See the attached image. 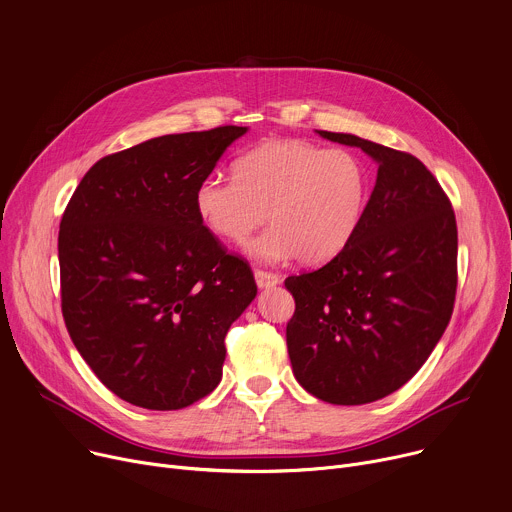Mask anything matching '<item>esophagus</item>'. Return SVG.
Returning a JSON list of instances; mask_svg holds the SVG:
<instances>
[{"instance_id": "1", "label": "esophagus", "mask_w": 512, "mask_h": 512, "mask_svg": "<svg viewBox=\"0 0 512 512\" xmlns=\"http://www.w3.org/2000/svg\"><path fill=\"white\" fill-rule=\"evenodd\" d=\"M255 282H257L259 288H271V286L280 284V275H275V273H271V271L257 269V271H255Z\"/></svg>"}]
</instances>
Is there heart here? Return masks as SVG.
Here are the masks:
<instances>
[{"label":"heart","mask_w":512,"mask_h":512,"mask_svg":"<svg viewBox=\"0 0 512 512\" xmlns=\"http://www.w3.org/2000/svg\"><path fill=\"white\" fill-rule=\"evenodd\" d=\"M232 169L235 177L210 173L198 181L194 210L224 243L247 241L267 218L271 228L247 245L261 263L329 261L353 239L363 218L369 175L345 149L269 141L243 153Z\"/></svg>","instance_id":"obj_1"}]
</instances>
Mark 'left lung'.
<instances>
[{"mask_svg":"<svg viewBox=\"0 0 512 512\" xmlns=\"http://www.w3.org/2000/svg\"><path fill=\"white\" fill-rule=\"evenodd\" d=\"M378 179L353 239L327 265L290 275L286 341L298 384L329 404H367L402 388L443 337L457 290V224L435 175L355 134Z\"/></svg>","mask_w":512,"mask_h":512,"instance_id":"obj_1","label":"left lung"}]
</instances>
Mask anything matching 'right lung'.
I'll list each match as a JSON object with an SVG mask.
<instances>
[{
    "label": "right lung",
    "instance_id": "add662e5",
    "mask_svg": "<svg viewBox=\"0 0 512 512\" xmlns=\"http://www.w3.org/2000/svg\"><path fill=\"white\" fill-rule=\"evenodd\" d=\"M245 126L165 134L91 167L59 230L69 337L118 398L179 410L222 378L224 337L257 296L249 263L202 226L194 190Z\"/></svg>",
    "mask_w": 512,
    "mask_h": 512
}]
</instances>
